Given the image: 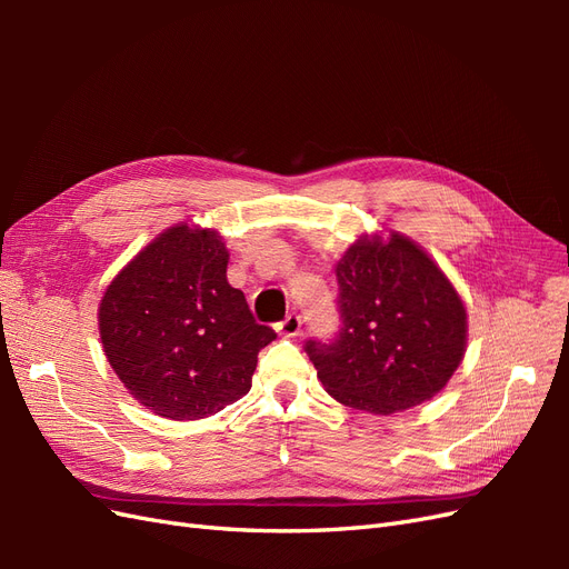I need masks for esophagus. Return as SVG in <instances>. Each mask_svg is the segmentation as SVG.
<instances>
[{
    "mask_svg": "<svg viewBox=\"0 0 569 569\" xmlns=\"http://www.w3.org/2000/svg\"><path fill=\"white\" fill-rule=\"evenodd\" d=\"M274 330H278L282 337H297L301 332V316L289 313L282 322L274 325Z\"/></svg>",
    "mask_w": 569,
    "mask_h": 569,
    "instance_id": "esophagus-1",
    "label": "esophagus"
}]
</instances>
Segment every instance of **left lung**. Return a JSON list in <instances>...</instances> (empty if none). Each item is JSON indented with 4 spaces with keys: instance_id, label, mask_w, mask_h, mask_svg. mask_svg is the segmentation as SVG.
<instances>
[{
    "instance_id": "1",
    "label": "left lung",
    "mask_w": 569,
    "mask_h": 569,
    "mask_svg": "<svg viewBox=\"0 0 569 569\" xmlns=\"http://www.w3.org/2000/svg\"><path fill=\"white\" fill-rule=\"evenodd\" d=\"M335 272L341 330L306 341L325 391L372 416L437 396L468 347V311L432 256L401 232L360 234Z\"/></svg>"
}]
</instances>
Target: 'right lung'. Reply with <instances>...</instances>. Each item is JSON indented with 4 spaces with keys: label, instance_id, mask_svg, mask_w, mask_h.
Masks as SVG:
<instances>
[{
    "label": "right lung",
    "instance_id": "add662e5",
    "mask_svg": "<svg viewBox=\"0 0 569 569\" xmlns=\"http://www.w3.org/2000/svg\"><path fill=\"white\" fill-rule=\"evenodd\" d=\"M230 251L209 228L178 222L120 270L99 303L107 360L134 401L168 420H199L251 389L274 339L228 282Z\"/></svg>",
    "mask_w": 569,
    "mask_h": 569
}]
</instances>
